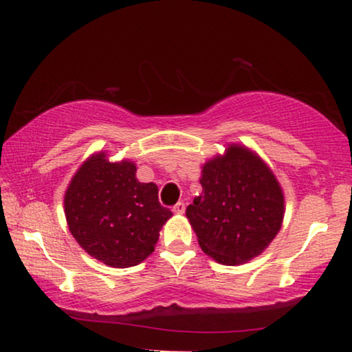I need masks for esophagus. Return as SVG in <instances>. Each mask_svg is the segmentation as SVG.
<instances>
[{"instance_id": "34e87169", "label": "esophagus", "mask_w": 352, "mask_h": 352, "mask_svg": "<svg viewBox=\"0 0 352 352\" xmlns=\"http://www.w3.org/2000/svg\"><path fill=\"white\" fill-rule=\"evenodd\" d=\"M173 211H175L176 214H182L186 211V205L182 204V201H177V204L173 206Z\"/></svg>"}]
</instances>
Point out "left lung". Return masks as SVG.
Instances as JSON below:
<instances>
[{"mask_svg": "<svg viewBox=\"0 0 352 352\" xmlns=\"http://www.w3.org/2000/svg\"><path fill=\"white\" fill-rule=\"evenodd\" d=\"M201 195L186 216L201 250L226 266L261 254L283 221L282 187L256 153L232 144L201 170Z\"/></svg>", "mask_w": 352, "mask_h": 352, "instance_id": "8db88e82", "label": "left lung"}]
</instances>
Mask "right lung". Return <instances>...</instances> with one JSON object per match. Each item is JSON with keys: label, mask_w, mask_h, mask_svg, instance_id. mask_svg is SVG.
<instances>
[{"label": "right lung", "mask_w": 352, "mask_h": 352, "mask_svg": "<svg viewBox=\"0 0 352 352\" xmlns=\"http://www.w3.org/2000/svg\"><path fill=\"white\" fill-rule=\"evenodd\" d=\"M65 218L72 235L91 256L112 267L144 261L173 213L158 201L153 182H139L133 162L89 157L65 190Z\"/></svg>", "instance_id": "add662e5"}]
</instances>
